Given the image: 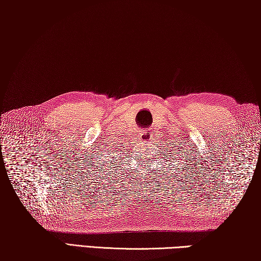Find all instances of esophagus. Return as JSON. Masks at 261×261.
Instances as JSON below:
<instances>
[{"label":"esophagus","instance_id":"34e87169","mask_svg":"<svg viewBox=\"0 0 261 261\" xmlns=\"http://www.w3.org/2000/svg\"><path fill=\"white\" fill-rule=\"evenodd\" d=\"M139 135H140V138L145 141H147V140H149V139H151V134L147 133V132H140Z\"/></svg>","mask_w":261,"mask_h":261}]
</instances>
